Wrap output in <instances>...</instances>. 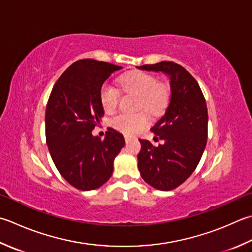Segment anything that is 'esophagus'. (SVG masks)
<instances>
[{"label": "esophagus", "mask_w": 252, "mask_h": 252, "mask_svg": "<svg viewBox=\"0 0 252 252\" xmlns=\"http://www.w3.org/2000/svg\"><path fill=\"white\" fill-rule=\"evenodd\" d=\"M125 140H126V144H129L130 141H131V137H130V136H127V135H126V136H125Z\"/></svg>", "instance_id": "obj_1"}]
</instances>
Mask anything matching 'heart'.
Here are the masks:
<instances>
[{
	"mask_svg": "<svg viewBox=\"0 0 252 252\" xmlns=\"http://www.w3.org/2000/svg\"><path fill=\"white\" fill-rule=\"evenodd\" d=\"M122 91L139 97L137 108H144L151 113H156L165 107L168 100V87L164 83H157L155 76L144 72H134L121 78ZM99 99L102 109L112 113L120 100V92L109 83L100 88ZM150 119L145 112L136 115H118L111 120V126L125 134H135L149 126Z\"/></svg>",
	"mask_w": 252,
	"mask_h": 252,
	"instance_id": "heart-1",
	"label": "heart"
}]
</instances>
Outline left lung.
I'll return each mask as SVG.
<instances>
[{
    "label": "left lung",
    "instance_id": "8db88e82",
    "mask_svg": "<svg viewBox=\"0 0 252 252\" xmlns=\"http://www.w3.org/2000/svg\"><path fill=\"white\" fill-rule=\"evenodd\" d=\"M140 70L162 72L170 80L171 96L165 115L152 127L154 146L140 140L137 166L146 184L161 191L176 189L198 166L208 139V108L198 82L184 66L162 61L137 66Z\"/></svg>",
    "mask_w": 252,
    "mask_h": 252
}]
</instances>
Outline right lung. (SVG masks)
<instances>
[{"label":"right lung","mask_w":252,"mask_h":252,"mask_svg":"<svg viewBox=\"0 0 252 252\" xmlns=\"http://www.w3.org/2000/svg\"><path fill=\"white\" fill-rule=\"evenodd\" d=\"M115 64L84 59L74 62L59 77L46 109V140L61 176L82 191L97 189L109 180L113 160L125 146V137L109 127L103 140L92 131L99 125L103 109L102 84L121 70Z\"/></svg>","instance_id":"obj_1"}]
</instances>
